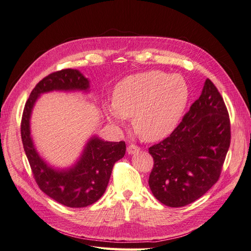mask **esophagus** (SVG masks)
I'll return each instance as SVG.
<instances>
[{
	"label": "esophagus",
	"mask_w": 251,
	"mask_h": 251,
	"mask_svg": "<svg viewBox=\"0 0 251 251\" xmlns=\"http://www.w3.org/2000/svg\"><path fill=\"white\" fill-rule=\"evenodd\" d=\"M126 151H127L128 154L132 155V154H135V153H137V151H139L140 148L137 147V146H135V144H128Z\"/></svg>",
	"instance_id": "obj_1"
}]
</instances>
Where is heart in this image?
I'll list each match as a JSON object with an SVG mask.
<instances>
[{
  "instance_id": "b5f03b06",
  "label": "heart",
  "mask_w": 251,
  "mask_h": 251,
  "mask_svg": "<svg viewBox=\"0 0 251 251\" xmlns=\"http://www.w3.org/2000/svg\"><path fill=\"white\" fill-rule=\"evenodd\" d=\"M187 100L188 88L181 75L149 71L118 83L107 114L116 124L133 117L136 134L143 140L156 141L176 127Z\"/></svg>"
}]
</instances>
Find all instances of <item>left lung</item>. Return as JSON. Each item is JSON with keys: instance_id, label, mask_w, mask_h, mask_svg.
Wrapping results in <instances>:
<instances>
[{"instance_id": "left-lung-1", "label": "left lung", "mask_w": 251, "mask_h": 251, "mask_svg": "<svg viewBox=\"0 0 251 251\" xmlns=\"http://www.w3.org/2000/svg\"><path fill=\"white\" fill-rule=\"evenodd\" d=\"M230 137L228 111L207 78L179 126L149 149L154 159L149 185L156 199L170 207L199 199L219 180Z\"/></svg>"}]
</instances>
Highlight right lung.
<instances>
[{
	"instance_id": "right-lung-1",
	"label": "right lung",
	"mask_w": 251,
	"mask_h": 251,
	"mask_svg": "<svg viewBox=\"0 0 251 251\" xmlns=\"http://www.w3.org/2000/svg\"><path fill=\"white\" fill-rule=\"evenodd\" d=\"M89 81L74 69H63L44 77L29 95L23 112L21 136L36 184L41 191L68 207H86L105 192L116 161L126 154V142L103 141L92 137L76 165L67 171H55L36 153L30 137L29 120L40 94L53 90H88Z\"/></svg>"
}]
</instances>
